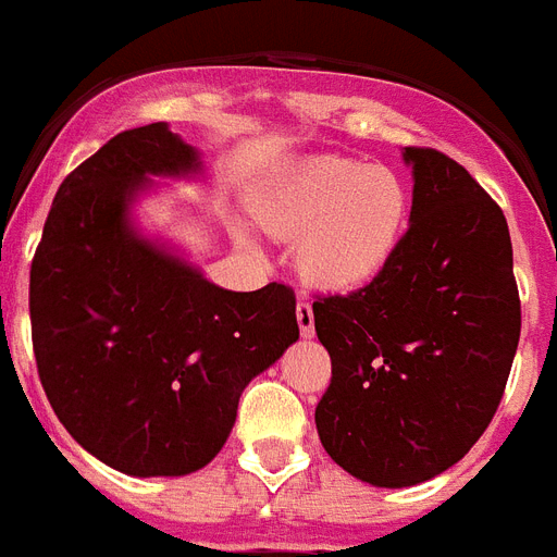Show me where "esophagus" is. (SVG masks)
<instances>
[{"instance_id": "obj_1", "label": "esophagus", "mask_w": 557, "mask_h": 557, "mask_svg": "<svg viewBox=\"0 0 557 557\" xmlns=\"http://www.w3.org/2000/svg\"><path fill=\"white\" fill-rule=\"evenodd\" d=\"M296 319H299V331H301V336H313L315 333V324H313V305H310V301H305L301 299L299 305H296Z\"/></svg>"}]
</instances>
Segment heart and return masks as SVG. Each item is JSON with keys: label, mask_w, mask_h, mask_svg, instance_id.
<instances>
[{"label": "heart", "mask_w": 557, "mask_h": 557, "mask_svg": "<svg viewBox=\"0 0 557 557\" xmlns=\"http://www.w3.org/2000/svg\"><path fill=\"white\" fill-rule=\"evenodd\" d=\"M411 215V193L388 166L322 158L293 172L258 218L296 242V267L310 287L354 293L376 282L397 256Z\"/></svg>", "instance_id": "1"}]
</instances>
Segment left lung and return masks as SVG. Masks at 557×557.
<instances>
[{"mask_svg": "<svg viewBox=\"0 0 557 557\" xmlns=\"http://www.w3.org/2000/svg\"><path fill=\"white\" fill-rule=\"evenodd\" d=\"M411 226L388 270L315 296L331 385L315 405L324 451L354 478L403 488L469 455L504 399L520 296L504 209L451 160L405 146Z\"/></svg>", "mask_w": 557, "mask_h": 557, "instance_id": "8db88e82", "label": "left lung"}]
</instances>
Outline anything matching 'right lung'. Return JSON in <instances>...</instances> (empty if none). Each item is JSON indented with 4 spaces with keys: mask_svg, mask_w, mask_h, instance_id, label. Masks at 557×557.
<instances>
[{
    "mask_svg": "<svg viewBox=\"0 0 557 557\" xmlns=\"http://www.w3.org/2000/svg\"><path fill=\"white\" fill-rule=\"evenodd\" d=\"M198 166L166 123L120 132L62 181L30 261L48 403L79 446L135 478L207 466L247 382L299 339L293 287L221 290L128 226L146 177Z\"/></svg>",
    "mask_w": 557,
    "mask_h": 557,
    "instance_id": "right-lung-1",
    "label": "right lung"
}]
</instances>
